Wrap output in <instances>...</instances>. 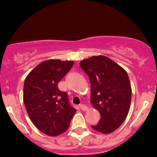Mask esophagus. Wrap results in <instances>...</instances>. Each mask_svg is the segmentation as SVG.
Listing matches in <instances>:
<instances>
[{
	"label": "esophagus",
	"mask_w": 157,
	"mask_h": 157,
	"mask_svg": "<svg viewBox=\"0 0 157 157\" xmlns=\"http://www.w3.org/2000/svg\"><path fill=\"white\" fill-rule=\"evenodd\" d=\"M80 108L83 111H86L88 109L87 106H86V105H83V104H81V105H80Z\"/></svg>",
	"instance_id": "esophagus-1"
}]
</instances>
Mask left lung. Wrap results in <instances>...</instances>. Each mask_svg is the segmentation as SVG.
I'll return each mask as SVG.
<instances>
[{
	"label": "left lung",
	"mask_w": 157,
	"mask_h": 157,
	"mask_svg": "<svg viewBox=\"0 0 157 157\" xmlns=\"http://www.w3.org/2000/svg\"><path fill=\"white\" fill-rule=\"evenodd\" d=\"M80 66L89 76L91 85L90 101L100 113L96 131L107 134L124 122L130 109L131 86L124 68L103 55L80 61Z\"/></svg>",
	"instance_id": "obj_1"
}]
</instances>
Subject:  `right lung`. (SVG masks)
<instances>
[{"instance_id":"right-lung-1","label":"right lung","mask_w":157,"mask_h":157,"mask_svg":"<svg viewBox=\"0 0 157 157\" xmlns=\"http://www.w3.org/2000/svg\"><path fill=\"white\" fill-rule=\"evenodd\" d=\"M74 61L50 59L42 61L26 77L23 102L30 119L44 134L55 137L65 132L76 109L58 83L68 73Z\"/></svg>"}]
</instances>
